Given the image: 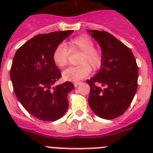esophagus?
Here are the masks:
<instances>
[{"instance_id":"esophagus-1","label":"esophagus","mask_w":153,"mask_h":153,"mask_svg":"<svg viewBox=\"0 0 153 153\" xmlns=\"http://www.w3.org/2000/svg\"><path fill=\"white\" fill-rule=\"evenodd\" d=\"M74 86L76 87V86H79V84H81V82H75V83H74Z\"/></svg>"}]
</instances>
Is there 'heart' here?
Instances as JSON below:
<instances>
[{
  "label": "heart",
  "mask_w": 153,
  "mask_h": 153,
  "mask_svg": "<svg viewBox=\"0 0 153 153\" xmlns=\"http://www.w3.org/2000/svg\"><path fill=\"white\" fill-rule=\"evenodd\" d=\"M69 51H79L82 55L79 59V66L69 67L63 73V79L71 82L86 77L90 74L91 67L93 70H97L102 63V53L94 48L93 40L86 36H79L73 39L68 43ZM69 53L67 47L63 44H59L53 52V61L56 67L63 68L68 63Z\"/></svg>",
  "instance_id": "heart-1"
}]
</instances>
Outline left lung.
Wrapping results in <instances>:
<instances>
[{
    "label": "left lung",
    "instance_id": "8db88e82",
    "mask_svg": "<svg viewBox=\"0 0 153 153\" xmlns=\"http://www.w3.org/2000/svg\"><path fill=\"white\" fill-rule=\"evenodd\" d=\"M88 32L100 45L102 55L98 74L86 80L90 87L89 105L99 117L113 120L126 111L134 98L138 86L137 63L131 50L114 36L106 31Z\"/></svg>",
    "mask_w": 153,
    "mask_h": 153
}]
</instances>
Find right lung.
Listing matches in <instances>:
<instances>
[{
  "label": "right lung",
  "mask_w": 153,
  "mask_h": 153,
  "mask_svg": "<svg viewBox=\"0 0 153 153\" xmlns=\"http://www.w3.org/2000/svg\"><path fill=\"white\" fill-rule=\"evenodd\" d=\"M73 32L36 35L23 44L13 56L10 79L16 97L28 113L43 121L57 120L68 109L67 95L74 86L67 81L53 86L61 73L52 55L56 46Z\"/></svg>",
  "instance_id": "1"
}]
</instances>
